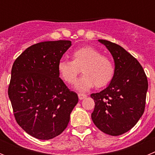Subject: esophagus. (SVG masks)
<instances>
[{"instance_id": "esophagus-1", "label": "esophagus", "mask_w": 155, "mask_h": 155, "mask_svg": "<svg viewBox=\"0 0 155 155\" xmlns=\"http://www.w3.org/2000/svg\"><path fill=\"white\" fill-rule=\"evenodd\" d=\"M86 97H87V95L84 94H81V93H79L78 94V98L80 100H82L84 99V98H85Z\"/></svg>"}]
</instances>
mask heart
<instances>
[{
	"label": "heart",
	"instance_id": "b5f03b06",
	"mask_svg": "<svg viewBox=\"0 0 155 155\" xmlns=\"http://www.w3.org/2000/svg\"><path fill=\"white\" fill-rule=\"evenodd\" d=\"M57 69L61 78L68 84L74 83L81 69L84 75L77 81L74 87L82 92L89 91L94 85L97 87L108 85L116 71L113 61L91 46H84L74 51L72 61L61 60Z\"/></svg>",
	"mask_w": 155,
	"mask_h": 155
}]
</instances>
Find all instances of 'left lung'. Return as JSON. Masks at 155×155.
<instances>
[{"instance_id": "left-lung-1", "label": "left lung", "mask_w": 155, "mask_h": 155, "mask_svg": "<svg viewBox=\"0 0 155 155\" xmlns=\"http://www.w3.org/2000/svg\"><path fill=\"white\" fill-rule=\"evenodd\" d=\"M98 42L113 56L116 71L106 88L91 94L95 104L91 120L103 133L119 136L132 129L143 115L148 83L142 66L130 53L109 41Z\"/></svg>"}]
</instances>
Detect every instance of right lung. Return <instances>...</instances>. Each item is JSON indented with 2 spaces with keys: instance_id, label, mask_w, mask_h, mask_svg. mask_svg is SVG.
<instances>
[{
  "instance_id": "add662e5",
  "label": "right lung",
  "mask_w": 155,
  "mask_h": 155,
  "mask_svg": "<svg viewBox=\"0 0 155 155\" xmlns=\"http://www.w3.org/2000/svg\"><path fill=\"white\" fill-rule=\"evenodd\" d=\"M69 40L46 41L29 46L14 62L8 96L15 120L39 140L58 136L68 127L78 102L60 78L59 61L71 47Z\"/></svg>"
}]
</instances>
